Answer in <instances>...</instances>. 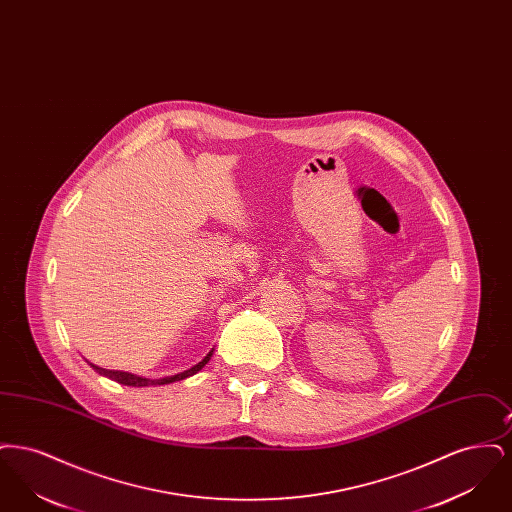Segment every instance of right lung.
I'll use <instances>...</instances> for the list:
<instances>
[{
    "label": "right lung",
    "mask_w": 512,
    "mask_h": 512,
    "mask_svg": "<svg viewBox=\"0 0 512 512\" xmlns=\"http://www.w3.org/2000/svg\"><path fill=\"white\" fill-rule=\"evenodd\" d=\"M211 355H213V351H209V355H207L201 363H197V365L192 366V368H188V370H184V372H180V374H174V376L159 378V380H149V378H142V376H136V374H130V372H122V370H107V368H101V366H90H92L96 372H99L101 376H107V378H111V380H115V382H119V384H124V386H134V388H144V386H163V384H172V382H176V380H184V378H188V376H194L195 372H199L203 366L209 363Z\"/></svg>",
    "instance_id": "right-lung-1"
}]
</instances>
